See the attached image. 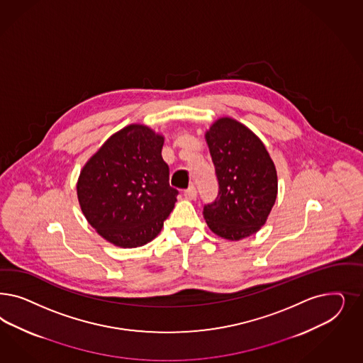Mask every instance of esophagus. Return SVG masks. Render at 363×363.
<instances>
[{"instance_id":"esophagus-1","label":"esophagus","mask_w":363,"mask_h":363,"mask_svg":"<svg viewBox=\"0 0 363 363\" xmlns=\"http://www.w3.org/2000/svg\"><path fill=\"white\" fill-rule=\"evenodd\" d=\"M196 195H198V192H196V188L194 187V186H191V187L184 191V198L186 199L195 200L196 199Z\"/></svg>"}]
</instances>
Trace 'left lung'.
<instances>
[{
	"instance_id": "left-lung-1",
	"label": "left lung",
	"mask_w": 363,
	"mask_h": 363,
	"mask_svg": "<svg viewBox=\"0 0 363 363\" xmlns=\"http://www.w3.org/2000/svg\"><path fill=\"white\" fill-rule=\"evenodd\" d=\"M219 182L215 201L203 208L213 234L240 240L266 223L278 195V176L264 144L231 117L216 120L206 133Z\"/></svg>"
}]
</instances>
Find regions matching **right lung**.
<instances>
[{
	"label": "right lung",
	"instance_id": "add662e5",
	"mask_svg": "<svg viewBox=\"0 0 363 363\" xmlns=\"http://www.w3.org/2000/svg\"><path fill=\"white\" fill-rule=\"evenodd\" d=\"M164 138L130 124L113 133L82 167L77 198L82 213L106 240L123 248L144 246L175 207Z\"/></svg>",
	"mask_w": 363,
	"mask_h": 363
}]
</instances>
